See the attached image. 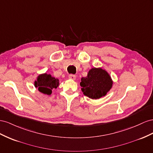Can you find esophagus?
Listing matches in <instances>:
<instances>
[{
  "label": "esophagus",
  "mask_w": 153,
  "mask_h": 153,
  "mask_svg": "<svg viewBox=\"0 0 153 153\" xmlns=\"http://www.w3.org/2000/svg\"><path fill=\"white\" fill-rule=\"evenodd\" d=\"M68 78H69V79H72V80H75L76 79V76L74 75V74H70V75L68 76Z\"/></svg>",
  "instance_id": "1"
}]
</instances>
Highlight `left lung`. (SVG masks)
<instances>
[{"mask_svg":"<svg viewBox=\"0 0 153 153\" xmlns=\"http://www.w3.org/2000/svg\"><path fill=\"white\" fill-rule=\"evenodd\" d=\"M80 83L84 95L92 99L106 95L112 87L111 77L102 68H93L90 70L86 77L81 78Z\"/></svg>","mask_w":153,"mask_h":153,"instance_id":"obj_1","label":"left lung"}]
</instances>
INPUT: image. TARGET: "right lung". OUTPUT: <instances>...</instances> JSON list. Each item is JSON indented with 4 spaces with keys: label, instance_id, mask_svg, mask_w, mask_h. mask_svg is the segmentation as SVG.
Segmentation results:
<instances>
[{
    "label": "right lung",
    "instance_id": "1",
    "mask_svg": "<svg viewBox=\"0 0 153 153\" xmlns=\"http://www.w3.org/2000/svg\"><path fill=\"white\" fill-rule=\"evenodd\" d=\"M34 85L40 92L51 95L52 89L56 88L58 86L59 79L52 77L50 74H43L38 77L37 80L34 82Z\"/></svg>",
    "mask_w": 153,
    "mask_h": 153
}]
</instances>
